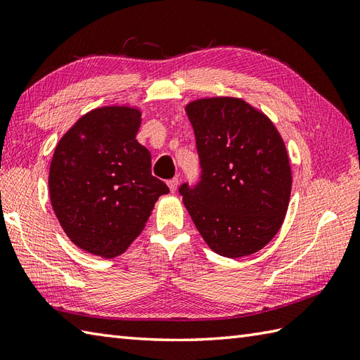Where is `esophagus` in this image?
Listing matches in <instances>:
<instances>
[{
    "label": "esophagus",
    "instance_id": "1",
    "mask_svg": "<svg viewBox=\"0 0 360 360\" xmlns=\"http://www.w3.org/2000/svg\"><path fill=\"white\" fill-rule=\"evenodd\" d=\"M167 184H168V188H170V192H172V193H174V192H176V188H178L179 181H178V178H173V179L168 181Z\"/></svg>",
    "mask_w": 360,
    "mask_h": 360
}]
</instances>
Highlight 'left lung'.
Wrapping results in <instances>:
<instances>
[{
  "label": "left lung",
  "mask_w": 360,
  "mask_h": 360,
  "mask_svg": "<svg viewBox=\"0 0 360 360\" xmlns=\"http://www.w3.org/2000/svg\"><path fill=\"white\" fill-rule=\"evenodd\" d=\"M201 174L179 187L186 209L217 254L238 258L263 249L285 219L290 165L264 114L233 97L187 105Z\"/></svg>",
  "instance_id": "left-lung-1"
}]
</instances>
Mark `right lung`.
Here are the masks:
<instances>
[{
	"instance_id": "right-lung-1",
	"label": "right lung",
	"mask_w": 360,
	"mask_h": 360,
	"mask_svg": "<svg viewBox=\"0 0 360 360\" xmlns=\"http://www.w3.org/2000/svg\"><path fill=\"white\" fill-rule=\"evenodd\" d=\"M141 112L103 106L77 120L60 139L49 170L52 209L80 249L120 255L168 190L151 174L150 151L136 141Z\"/></svg>"
}]
</instances>
